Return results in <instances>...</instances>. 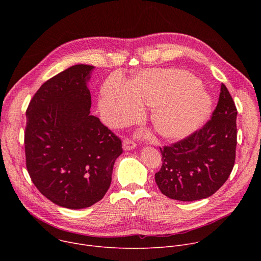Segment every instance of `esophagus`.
Here are the masks:
<instances>
[{"label": "esophagus", "instance_id": "1", "mask_svg": "<svg viewBox=\"0 0 261 261\" xmlns=\"http://www.w3.org/2000/svg\"><path fill=\"white\" fill-rule=\"evenodd\" d=\"M123 147H124L125 151H130V150H133V148L136 147V143L133 142L132 140L126 138L123 141Z\"/></svg>", "mask_w": 261, "mask_h": 261}]
</instances>
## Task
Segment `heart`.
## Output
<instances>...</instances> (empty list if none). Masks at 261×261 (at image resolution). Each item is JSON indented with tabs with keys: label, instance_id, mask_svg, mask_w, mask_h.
I'll return each instance as SVG.
<instances>
[{
	"label": "heart",
	"instance_id": "heart-1",
	"mask_svg": "<svg viewBox=\"0 0 261 261\" xmlns=\"http://www.w3.org/2000/svg\"><path fill=\"white\" fill-rule=\"evenodd\" d=\"M152 108L151 122L168 139L181 138L196 130L210 116L212 98L200 80L180 69L143 70L128 85L107 81L101 88L100 113L113 128L126 126Z\"/></svg>",
	"mask_w": 261,
	"mask_h": 261
}]
</instances>
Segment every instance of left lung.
Returning <instances> with one entry per match:
<instances>
[{
	"mask_svg": "<svg viewBox=\"0 0 261 261\" xmlns=\"http://www.w3.org/2000/svg\"><path fill=\"white\" fill-rule=\"evenodd\" d=\"M237 116L232 97L222 84L211 120L186 138L160 147L162 166L155 180L162 194L193 201L210 197L222 187L236 161Z\"/></svg>",
	"mask_w": 261,
	"mask_h": 261,
	"instance_id": "8db88e82",
	"label": "left lung"
}]
</instances>
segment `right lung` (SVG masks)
Masks as SVG:
<instances>
[{
    "instance_id": "right-lung-1",
    "label": "right lung",
    "mask_w": 261,
    "mask_h": 261,
    "mask_svg": "<svg viewBox=\"0 0 261 261\" xmlns=\"http://www.w3.org/2000/svg\"><path fill=\"white\" fill-rule=\"evenodd\" d=\"M90 65L57 74L27 109L25 164L36 188L54 203L85 208L107 192L122 140L90 115Z\"/></svg>"
}]
</instances>
